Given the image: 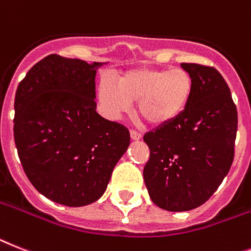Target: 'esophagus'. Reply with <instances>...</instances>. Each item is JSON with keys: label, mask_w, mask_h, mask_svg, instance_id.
I'll return each instance as SVG.
<instances>
[{"label": "esophagus", "mask_w": 251, "mask_h": 251, "mask_svg": "<svg viewBox=\"0 0 251 251\" xmlns=\"http://www.w3.org/2000/svg\"><path fill=\"white\" fill-rule=\"evenodd\" d=\"M130 136H131L132 140H139V139L143 138V134L140 131H136V130H131L130 131Z\"/></svg>", "instance_id": "esophagus-1"}]
</instances>
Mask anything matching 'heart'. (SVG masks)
I'll use <instances>...</instances> for the list:
<instances>
[{
    "instance_id": "obj_1",
    "label": "heart",
    "mask_w": 251,
    "mask_h": 251,
    "mask_svg": "<svg viewBox=\"0 0 251 251\" xmlns=\"http://www.w3.org/2000/svg\"><path fill=\"white\" fill-rule=\"evenodd\" d=\"M193 77L184 69H135L116 84L104 79L98 97L107 115L116 119L136 100V115L149 125H167L186 109L193 94Z\"/></svg>"
}]
</instances>
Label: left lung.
Returning a JSON list of instances; mask_svg holds the SVG:
<instances>
[{"mask_svg":"<svg viewBox=\"0 0 251 251\" xmlns=\"http://www.w3.org/2000/svg\"><path fill=\"white\" fill-rule=\"evenodd\" d=\"M193 94L175 121L144 135L151 157L143 171L151 201L170 212L201 207L228 174L235 153L237 109L214 67L181 64Z\"/></svg>","mask_w":251,"mask_h":251,"instance_id":"1","label":"left lung"}]
</instances>
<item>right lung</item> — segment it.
Returning <instances> with one entry per match:
<instances>
[{"label":"right lung","mask_w":251,"mask_h":251,"mask_svg":"<svg viewBox=\"0 0 251 251\" xmlns=\"http://www.w3.org/2000/svg\"><path fill=\"white\" fill-rule=\"evenodd\" d=\"M104 64L50 54L15 94L19 158L31 185L54 203L98 201L130 145L129 130L96 111V74Z\"/></svg>","instance_id":"right-lung-1"}]
</instances>
